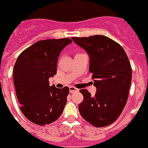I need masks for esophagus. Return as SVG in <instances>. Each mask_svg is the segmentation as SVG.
<instances>
[{"label": "esophagus", "instance_id": "obj_1", "mask_svg": "<svg viewBox=\"0 0 148 148\" xmlns=\"http://www.w3.org/2000/svg\"><path fill=\"white\" fill-rule=\"evenodd\" d=\"M77 91H78V89L76 88L75 87H72V86L69 87V92H70V93H73L75 92H77Z\"/></svg>", "mask_w": 148, "mask_h": 148}]
</instances>
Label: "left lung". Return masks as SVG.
<instances>
[{
	"label": "left lung",
	"instance_id": "obj_1",
	"mask_svg": "<svg viewBox=\"0 0 148 148\" xmlns=\"http://www.w3.org/2000/svg\"><path fill=\"white\" fill-rule=\"evenodd\" d=\"M89 56L96 93L79 92L84 100L79 111L86 121L97 127H106L118 119L126 105L132 82V67L126 52L118 43L105 36L72 37Z\"/></svg>",
	"mask_w": 148,
	"mask_h": 148
}]
</instances>
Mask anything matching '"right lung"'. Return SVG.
I'll use <instances>...</instances> for the list:
<instances>
[{
    "instance_id": "right-lung-1",
    "label": "right lung",
    "mask_w": 148,
    "mask_h": 148,
    "mask_svg": "<svg viewBox=\"0 0 148 148\" xmlns=\"http://www.w3.org/2000/svg\"><path fill=\"white\" fill-rule=\"evenodd\" d=\"M72 43L69 38L43 40L19 55L13 68V81L20 109L27 119L38 125L54 122L61 116L69 88L49 86L56 74L60 53Z\"/></svg>"
}]
</instances>
